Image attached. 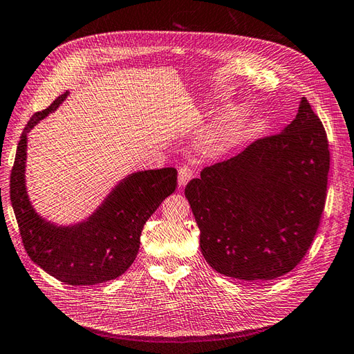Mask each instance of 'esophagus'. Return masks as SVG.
Wrapping results in <instances>:
<instances>
[{
    "label": "esophagus",
    "instance_id": "1",
    "mask_svg": "<svg viewBox=\"0 0 354 354\" xmlns=\"http://www.w3.org/2000/svg\"><path fill=\"white\" fill-rule=\"evenodd\" d=\"M194 176V170L188 167V166H183L179 167L178 170V184L179 187H184L188 184V180Z\"/></svg>",
    "mask_w": 354,
    "mask_h": 354
}]
</instances>
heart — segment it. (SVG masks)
Here are the masks:
<instances>
[{"label":"heart","instance_id":"obj_1","mask_svg":"<svg viewBox=\"0 0 354 354\" xmlns=\"http://www.w3.org/2000/svg\"><path fill=\"white\" fill-rule=\"evenodd\" d=\"M249 120V109L246 106H233L221 117L219 123L203 138L205 149L210 154H221L243 133Z\"/></svg>","mask_w":354,"mask_h":354}]
</instances>
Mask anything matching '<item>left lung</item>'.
Segmentation results:
<instances>
[{"instance_id": "obj_1", "label": "left lung", "mask_w": 354, "mask_h": 354, "mask_svg": "<svg viewBox=\"0 0 354 354\" xmlns=\"http://www.w3.org/2000/svg\"><path fill=\"white\" fill-rule=\"evenodd\" d=\"M329 145L306 97L280 133L201 170L185 197L207 264L233 279L272 280L294 270L325 209Z\"/></svg>"}]
</instances>
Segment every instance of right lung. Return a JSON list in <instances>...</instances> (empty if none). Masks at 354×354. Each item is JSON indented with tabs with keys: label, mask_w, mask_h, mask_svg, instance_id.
Instances as JSON below:
<instances>
[{
	"label": "right lung",
	"mask_w": 354,
	"mask_h": 354,
	"mask_svg": "<svg viewBox=\"0 0 354 354\" xmlns=\"http://www.w3.org/2000/svg\"><path fill=\"white\" fill-rule=\"evenodd\" d=\"M68 95L56 97L25 126L10 175V200L26 254L37 266L71 286L97 285L117 279L133 264L145 222L175 191L178 171L174 167L135 171L120 180L104 203L75 225H56L39 216L25 185L28 133Z\"/></svg>",
	"instance_id": "1"
}]
</instances>
